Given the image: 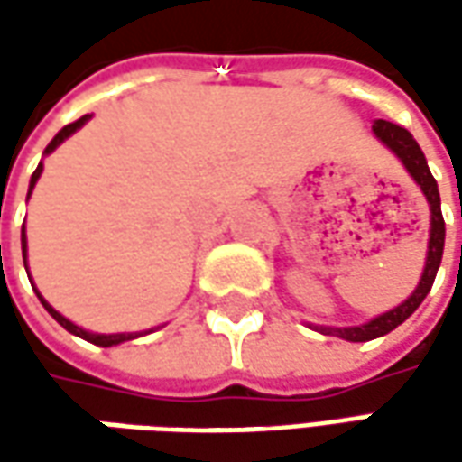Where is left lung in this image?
<instances>
[{
	"label": "left lung",
	"mask_w": 462,
	"mask_h": 462,
	"mask_svg": "<svg viewBox=\"0 0 462 462\" xmlns=\"http://www.w3.org/2000/svg\"><path fill=\"white\" fill-rule=\"evenodd\" d=\"M373 131L381 138L383 143L391 149V152L399 156L403 162V167L409 169V174L414 177V182L421 187L430 210H432V228H430V252H427V264H424V275L419 280L417 291L409 295L401 306L393 310L383 313L378 319L367 321L363 327L352 328H321L324 334H334V337H342L346 342H370L375 337H383L388 331L403 324L414 310L421 306V300L427 298V293L432 291V282H435L437 270H439V262H442V249H445V221H442V208H439V189H437L435 177L427 167V159L419 149V143L414 141V135L409 134L406 128H401L396 123H388V120H375L373 123Z\"/></svg>",
	"instance_id": "1"
}]
</instances>
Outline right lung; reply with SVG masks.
Wrapping results in <instances>:
<instances>
[{
	"mask_svg": "<svg viewBox=\"0 0 462 462\" xmlns=\"http://www.w3.org/2000/svg\"><path fill=\"white\" fill-rule=\"evenodd\" d=\"M87 120H89V116L79 117V120H74V123H69L66 128H61V131L56 134V138H53V141H51V143L45 146V153L53 152V149H56V146L61 143L63 138H69V135L74 134L77 128H81V125H84ZM41 171H43V164H38V169L32 171V180H30V189L35 187V182H38V177H41ZM27 195H30V192H27ZM25 244H27V241H25V228H23V257H25ZM38 298H41V303H43V306H45V310H48V313H51V316H53V319H56V321H59V324H61V327L66 328V331L77 334V337H81V339H87V342H92V345L113 346V345H120V342H128V339H135V337H138V334H92V331H84V328L77 327V324H71L69 319H63L59 310L51 309V306H48V303H45V300H43V295L38 293Z\"/></svg>",
	"mask_w": 462,
	"mask_h": 462,
	"instance_id": "1",
	"label": "right lung"
}]
</instances>
